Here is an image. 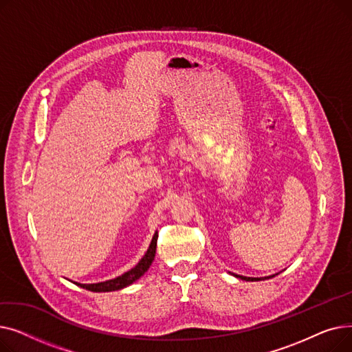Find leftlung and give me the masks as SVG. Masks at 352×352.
<instances>
[{"label":"left lung","mask_w":352,"mask_h":352,"mask_svg":"<svg viewBox=\"0 0 352 352\" xmlns=\"http://www.w3.org/2000/svg\"><path fill=\"white\" fill-rule=\"evenodd\" d=\"M230 274L234 275L235 278H239L243 281H264V280H270V278H272V276L276 275V274H274V275H268V276H260V278H252V276H244V275H238V274H232V272H230Z\"/></svg>","instance_id":"8db88e82"}]
</instances>
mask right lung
I'll return each instance as SVG.
<instances>
[{
    "instance_id": "obj_1",
    "label": "right lung",
    "mask_w": 352,
    "mask_h": 352,
    "mask_svg": "<svg viewBox=\"0 0 352 352\" xmlns=\"http://www.w3.org/2000/svg\"><path fill=\"white\" fill-rule=\"evenodd\" d=\"M157 238H158V232L154 234L153 239H151V244L148 247L146 252L144 254V256L138 261V264L131 268L129 271L124 272L122 275L117 276V278L113 280H108V281H102V283H96V284H80V283H74L77 284L81 288H85L88 291L92 292H109V291H118L122 289L128 285L134 284L137 280H140L141 276L148 271V268L151 267L153 261H154V256H155V250H157Z\"/></svg>"
}]
</instances>
